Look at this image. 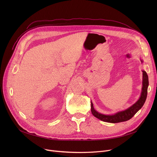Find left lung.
<instances>
[{
  "mask_svg": "<svg viewBox=\"0 0 157 157\" xmlns=\"http://www.w3.org/2000/svg\"><path fill=\"white\" fill-rule=\"evenodd\" d=\"M141 61H143L141 59ZM149 85V81H148V76L145 71H143V86L142 92L139 99L133 105H132L128 108L121 111H118L114 114H104L97 111L94 108L92 102L91 101V111L92 114L97 118L101 120V121L108 122V123H119L126 121L130 118H132L134 114L143 106L147 93V87Z\"/></svg>",
  "mask_w": 157,
  "mask_h": 157,
  "instance_id": "8db88e82",
  "label": "left lung"
}]
</instances>
